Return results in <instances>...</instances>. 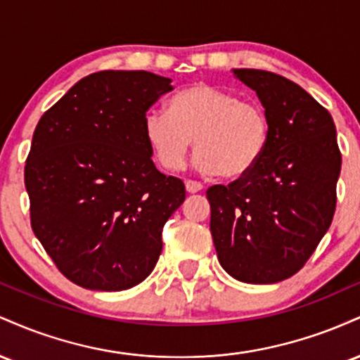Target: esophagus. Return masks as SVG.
<instances>
[{
  "label": "esophagus",
  "instance_id": "1",
  "mask_svg": "<svg viewBox=\"0 0 360 360\" xmlns=\"http://www.w3.org/2000/svg\"><path fill=\"white\" fill-rule=\"evenodd\" d=\"M203 189V184L198 181H186V191L188 193H200Z\"/></svg>",
  "mask_w": 360,
  "mask_h": 360
}]
</instances>
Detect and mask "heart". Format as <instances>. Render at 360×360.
Returning a JSON list of instances; mask_svg holds the SVG:
<instances>
[{
	"label": "heart",
	"mask_w": 360,
	"mask_h": 360,
	"mask_svg": "<svg viewBox=\"0 0 360 360\" xmlns=\"http://www.w3.org/2000/svg\"><path fill=\"white\" fill-rule=\"evenodd\" d=\"M166 111L150 110L143 118L147 146L166 171L183 169L194 140L203 171L240 179L259 166L269 147L266 108L230 89L198 82L176 93Z\"/></svg>",
	"instance_id": "obj_1"
}]
</instances>
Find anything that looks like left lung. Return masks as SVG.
<instances>
[{"instance_id":"1","label":"left lung","mask_w":360,"mask_h":360,"mask_svg":"<svg viewBox=\"0 0 360 360\" xmlns=\"http://www.w3.org/2000/svg\"><path fill=\"white\" fill-rule=\"evenodd\" d=\"M271 122L266 155L250 174L206 191L221 267L249 284H274L307 264L337 203L342 155L332 115L296 82L260 69H233Z\"/></svg>"}]
</instances>
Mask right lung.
<instances>
[{"label": "right lung", "instance_id": "1", "mask_svg": "<svg viewBox=\"0 0 360 360\" xmlns=\"http://www.w3.org/2000/svg\"><path fill=\"white\" fill-rule=\"evenodd\" d=\"M174 88L147 71L77 81L40 118L25 166L35 237L77 286L123 291L154 271L183 181L157 171L147 110Z\"/></svg>", "mask_w": 360, "mask_h": 360}]
</instances>
